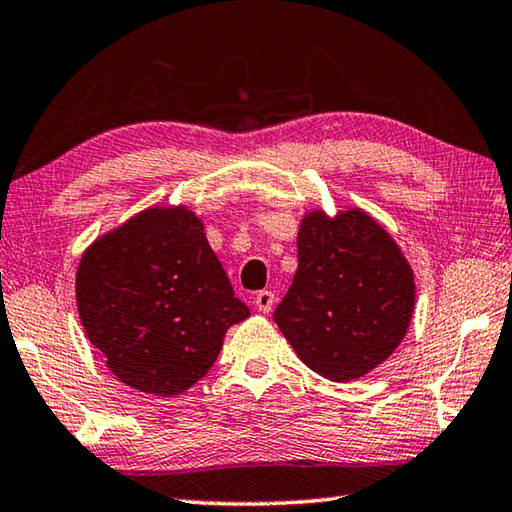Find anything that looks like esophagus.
<instances>
[{
  "label": "esophagus",
  "mask_w": 512,
  "mask_h": 512,
  "mask_svg": "<svg viewBox=\"0 0 512 512\" xmlns=\"http://www.w3.org/2000/svg\"><path fill=\"white\" fill-rule=\"evenodd\" d=\"M254 303H256V307H258V312H260V314H269V312H272L274 303H276V294H274V292H269V289H263V292H258V294H256Z\"/></svg>",
  "instance_id": "obj_1"
}]
</instances>
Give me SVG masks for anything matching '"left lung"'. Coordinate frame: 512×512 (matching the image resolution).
Here are the masks:
<instances>
[{"mask_svg":"<svg viewBox=\"0 0 512 512\" xmlns=\"http://www.w3.org/2000/svg\"><path fill=\"white\" fill-rule=\"evenodd\" d=\"M298 269L274 321L307 368L361 379L406 336L417 285L397 240L368 211H307L296 236Z\"/></svg>","mask_w":512,"mask_h":512,"instance_id":"left-lung-1","label":"left lung"}]
</instances>
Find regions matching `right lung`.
Masks as SVG:
<instances>
[{"mask_svg": "<svg viewBox=\"0 0 512 512\" xmlns=\"http://www.w3.org/2000/svg\"><path fill=\"white\" fill-rule=\"evenodd\" d=\"M75 303L115 379L156 397L200 381L229 327L249 316L187 205H153L95 238L77 265Z\"/></svg>", "mask_w": 512, "mask_h": 512, "instance_id": "add662e5", "label": "right lung"}]
</instances>
